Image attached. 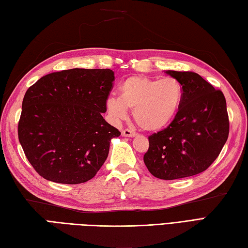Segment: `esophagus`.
Wrapping results in <instances>:
<instances>
[{"mask_svg": "<svg viewBox=\"0 0 248 248\" xmlns=\"http://www.w3.org/2000/svg\"><path fill=\"white\" fill-rule=\"evenodd\" d=\"M121 134H123V136H125V138H134V136L138 135L135 131H132L130 129H124L123 132H121Z\"/></svg>", "mask_w": 248, "mask_h": 248, "instance_id": "34e87169", "label": "esophagus"}]
</instances>
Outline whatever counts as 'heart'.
<instances>
[{"label":"heart","instance_id":"1","mask_svg":"<svg viewBox=\"0 0 248 248\" xmlns=\"http://www.w3.org/2000/svg\"><path fill=\"white\" fill-rule=\"evenodd\" d=\"M120 97L110 96L107 109L114 120L127 117L128 108L141 129L157 131L175 117L182 99L181 84L173 78L161 80L143 76H132L120 84Z\"/></svg>","mask_w":248,"mask_h":248}]
</instances>
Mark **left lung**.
Wrapping results in <instances>:
<instances>
[{
	"instance_id": "1",
	"label": "left lung",
	"mask_w": 248,
	"mask_h": 248,
	"mask_svg": "<svg viewBox=\"0 0 248 248\" xmlns=\"http://www.w3.org/2000/svg\"><path fill=\"white\" fill-rule=\"evenodd\" d=\"M182 87L180 107L171 123L148 136L144 155L148 170L163 180L204 171L222 151L229 135L224 93L193 71H166Z\"/></svg>"
}]
</instances>
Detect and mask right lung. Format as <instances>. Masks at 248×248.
I'll list each match as a JSON object with an SVG mask.
<instances>
[{
  "label": "right lung",
  "mask_w": 248,
  "mask_h": 248,
  "mask_svg": "<svg viewBox=\"0 0 248 248\" xmlns=\"http://www.w3.org/2000/svg\"><path fill=\"white\" fill-rule=\"evenodd\" d=\"M110 69L49 73L26 91L18 124L26 159L49 181L91 180L107 160L120 132L102 117L113 89Z\"/></svg>",
  "instance_id": "add662e5"
}]
</instances>
